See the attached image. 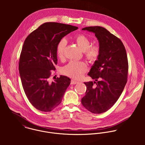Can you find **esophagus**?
I'll return each mask as SVG.
<instances>
[{
    "instance_id": "34e87169",
    "label": "esophagus",
    "mask_w": 145,
    "mask_h": 145,
    "mask_svg": "<svg viewBox=\"0 0 145 145\" xmlns=\"http://www.w3.org/2000/svg\"><path fill=\"white\" fill-rule=\"evenodd\" d=\"M78 83H79L78 82L75 81V80H71V85H74V84H78Z\"/></svg>"
}]
</instances>
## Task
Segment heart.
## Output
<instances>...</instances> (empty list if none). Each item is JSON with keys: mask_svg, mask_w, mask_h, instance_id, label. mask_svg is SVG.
<instances>
[{"mask_svg": "<svg viewBox=\"0 0 145 145\" xmlns=\"http://www.w3.org/2000/svg\"><path fill=\"white\" fill-rule=\"evenodd\" d=\"M75 41L81 48L85 59L90 63H95L99 57L100 48L97 45H91L90 39L84 34H79L75 37ZM67 44L65 39H61L56 46V54L60 60L64 59V52ZM87 71V65L83 61H70L62 69L65 75L74 79H79Z\"/></svg>", "mask_w": 145, "mask_h": 145, "instance_id": "b5f03b06", "label": "heart"}]
</instances>
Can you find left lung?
<instances>
[{"label": "left lung", "mask_w": 145, "mask_h": 145, "mask_svg": "<svg viewBox=\"0 0 145 145\" xmlns=\"http://www.w3.org/2000/svg\"><path fill=\"white\" fill-rule=\"evenodd\" d=\"M82 29L95 33L101 52L88 74L95 82L84 83L86 91L82 103L90 112L100 114L116 103L127 83L128 62L126 50L121 40L104 27L91 26Z\"/></svg>", "instance_id": "left-lung-1"}]
</instances>
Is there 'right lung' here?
I'll return each mask as SVG.
<instances>
[{
    "mask_svg": "<svg viewBox=\"0 0 145 145\" xmlns=\"http://www.w3.org/2000/svg\"><path fill=\"white\" fill-rule=\"evenodd\" d=\"M78 27L46 22L25 39L19 60V71L24 93L29 102L42 112H51L61 103L71 80L61 75L51 82V70L57 63L59 41Z\"/></svg>",
    "mask_w": 145,
    "mask_h": 145,
    "instance_id": "right-lung-1",
    "label": "right lung"
}]
</instances>
